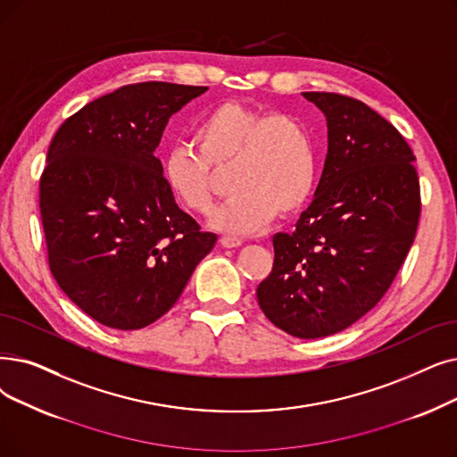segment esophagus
Instances as JSON below:
<instances>
[{
	"mask_svg": "<svg viewBox=\"0 0 457 457\" xmlns=\"http://www.w3.org/2000/svg\"><path fill=\"white\" fill-rule=\"evenodd\" d=\"M220 245H222L224 248H239V246L243 245V239H237V237H228V235H224L222 239H220Z\"/></svg>",
	"mask_w": 457,
	"mask_h": 457,
	"instance_id": "34e87169",
	"label": "esophagus"
}]
</instances>
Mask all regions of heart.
Returning a JSON list of instances; mask_svg holds the SVG:
<instances>
[{
  "mask_svg": "<svg viewBox=\"0 0 457 457\" xmlns=\"http://www.w3.org/2000/svg\"><path fill=\"white\" fill-rule=\"evenodd\" d=\"M192 144L175 145L162 162L166 187L185 209L205 214L214 204V173L235 164L233 197L211 214V226L231 235L253 233L276 212L293 214L313 192L317 156L299 119L222 103L195 119Z\"/></svg>",
  "mask_w": 457,
  "mask_h": 457,
  "instance_id": "1",
  "label": "heart"
}]
</instances>
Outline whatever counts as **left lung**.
Instances as JSON below:
<instances>
[{"label":"left lung","instance_id":"left-lung-1","mask_svg":"<svg viewBox=\"0 0 457 457\" xmlns=\"http://www.w3.org/2000/svg\"><path fill=\"white\" fill-rule=\"evenodd\" d=\"M327 117L328 151L293 233L272 237L274 265L257 286L269 321L295 338L351 327L383 299L414 241L420 185L405 137L338 93H303Z\"/></svg>","mask_w":457,"mask_h":457}]
</instances>
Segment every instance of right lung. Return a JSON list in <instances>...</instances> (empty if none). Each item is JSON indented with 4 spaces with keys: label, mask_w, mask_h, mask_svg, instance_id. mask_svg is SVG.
Wrapping results in <instances>:
<instances>
[{
    "label": "right lung",
    "mask_w": 457,
    "mask_h": 457,
    "mask_svg": "<svg viewBox=\"0 0 457 457\" xmlns=\"http://www.w3.org/2000/svg\"><path fill=\"white\" fill-rule=\"evenodd\" d=\"M209 87L142 82L86 104L57 129L41 175L57 286L117 330L154 323L179 299L216 235L166 187L154 149L173 113Z\"/></svg>",
    "instance_id": "add662e5"
}]
</instances>
